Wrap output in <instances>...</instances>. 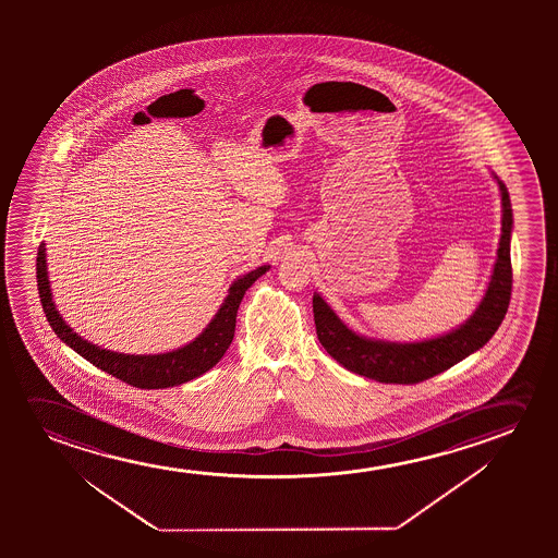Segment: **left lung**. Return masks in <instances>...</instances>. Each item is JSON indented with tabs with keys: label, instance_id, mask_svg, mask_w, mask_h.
Wrapping results in <instances>:
<instances>
[{
	"label": "left lung",
	"instance_id": "obj_1",
	"mask_svg": "<svg viewBox=\"0 0 558 558\" xmlns=\"http://www.w3.org/2000/svg\"><path fill=\"white\" fill-rule=\"evenodd\" d=\"M494 179L499 184L504 206L501 240L497 247L496 265L492 270L488 290L473 316L458 329H451L450 333L435 339H425L417 343L377 341L352 331L320 298V293H314L316 336L331 359L337 360L352 374L364 375L367 379L413 385L442 374L448 367L458 364L488 343L504 322L511 301L512 288L511 199L507 186L496 175Z\"/></svg>",
	"mask_w": 558,
	"mask_h": 558
}]
</instances>
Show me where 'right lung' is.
<instances>
[{"label":"right lung","mask_w":558,"mask_h":558,"mask_svg":"<svg viewBox=\"0 0 558 558\" xmlns=\"http://www.w3.org/2000/svg\"><path fill=\"white\" fill-rule=\"evenodd\" d=\"M268 268H270L268 265H263L238 278L236 282L230 286L229 295L222 301L221 308L215 314L214 320L209 322L207 328L191 343L163 354H122V352L100 349L97 344L89 343L74 333V329L62 320L53 303L51 286L47 278L46 244L39 245L38 260H36L39 301L44 306L47 322L57 337L69 344L70 349H74L80 356L92 362L93 366L114 375L116 379L133 385L137 389H168L209 372L225 356V352L232 343L234 329H236L238 306L242 303L245 291L252 288V283L259 276L265 275Z\"/></svg>","instance_id":"obj_1"}]
</instances>
